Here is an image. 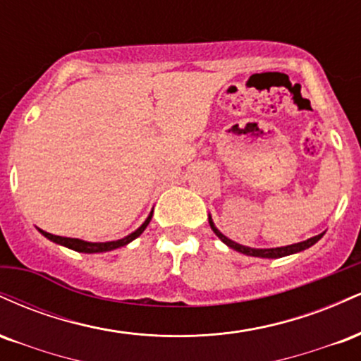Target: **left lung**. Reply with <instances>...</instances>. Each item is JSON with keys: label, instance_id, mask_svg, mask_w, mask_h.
<instances>
[{"label": "left lung", "instance_id": "8db88e82", "mask_svg": "<svg viewBox=\"0 0 361 361\" xmlns=\"http://www.w3.org/2000/svg\"><path fill=\"white\" fill-rule=\"evenodd\" d=\"M209 224L210 227H212V231L215 233V235H217L219 239L224 244H227L229 247H233V250L243 252V255H247V256H258V258H281V256H288V255H293V252H299V251H304L307 250V247L312 246V244H316L319 239L324 235V233L322 234H317L314 235V238L307 239V241H302V243H297V244H290V246H283V247H273V250H255V247H247V246H241V244L231 241L229 238H226L221 231L217 229V227L214 226L212 219L209 217Z\"/></svg>", "mask_w": 361, "mask_h": 361}]
</instances>
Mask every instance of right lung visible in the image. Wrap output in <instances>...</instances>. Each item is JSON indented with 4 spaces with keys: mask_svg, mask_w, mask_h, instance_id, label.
I'll return each instance as SVG.
<instances>
[{
    "mask_svg": "<svg viewBox=\"0 0 361 361\" xmlns=\"http://www.w3.org/2000/svg\"><path fill=\"white\" fill-rule=\"evenodd\" d=\"M151 217L152 214L149 215L146 219V222L142 224V226L139 227L135 233L128 234L127 238L123 239H118V241H110V243H88V241H81V239H73V238H62V235H56V234H51V233H45V231L39 229L40 233H42L45 238L51 239V241L57 243V244H62V246L69 247V250H74V251H80V252H105V251H111V250H117V247H122L128 244L130 241H134L135 238H139L140 234L144 233V229L147 227V224L151 222Z\"/></svg>",
    "mask_w": 361,
    "mask_h": 361,
    "instance_id": "obj_1",
    "label": "right lung"
}]
</instances>
